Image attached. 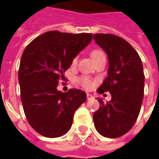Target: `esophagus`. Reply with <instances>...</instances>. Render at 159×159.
<instances>
[{
	"label": "esophagus",
	"instance_id": "34e87169",
	"mask_svg": "<svg viewBox=\"0 0 159 159\" xmlns=\"http://www.w3.org/2000/svg\"><path fill=\"white\" fill-rule=\"evenodd\" d=\"M86 95H87V99H88V100H89V99H91L93 98V95L90 94V93H87Z\"/></svg>",
	"mask_w": 159,
	"mask_h": 159
}]
</instances>
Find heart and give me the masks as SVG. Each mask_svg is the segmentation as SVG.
I'll return each instance as SVG.
<instances>
[{"label":"heart","mask_w":159,"mask_h":159,"mask_svg":"<svg viewBox=\"0 0 159 159\" xmlns=\"http://www.w3.org/2000/svg\"><path fill=\"white\" fill-rule=\"evenodd\" d=\"M90 55L93 61H94V60H96L97 59H99V58L102 57V56H104V52L100 50H92L90 53ZM76 64H77V58H74L73 60H72V66H75ZM78 81H79V83L83 86L84 88L87 89H89L92 88V86H93V83H92V82H91L88 78H86V77L80 78Z\"/></svg>","instance_id":"b5f03b06"}]
</instances>
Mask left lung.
Segmentation results:
<instances>
[{
	"mask_svg": "<svg viewBox=\"0 0 159 159\" xmlns=\"http://www.w3.org/2000/svg\"><path fill=\"white\" fill-rule=\"evenodd\" d=\"M93 39L108 55V77L97 89L109 92L111 100L99 98L93 113L94 127L99 134L114 139L129 132L139 114L144 93V74L137 51L123 38L113 34H95Z\"/></svg>",
	"mask_w": 159,
	"mask_h": 159,
	"instance_id": "obj_1",
	"label": "left lung"
}]
</instances>
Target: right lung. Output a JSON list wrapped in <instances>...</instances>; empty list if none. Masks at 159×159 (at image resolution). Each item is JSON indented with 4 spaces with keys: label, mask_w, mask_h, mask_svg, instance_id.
Listing matches in <instances>:
<instances>
[{
    "label": "right lung",
    "mask_w": 159,
    "mask_h": 159,
    "mask_svg": "<svg viewBox=\"0 0 159 159\" xmlns=\"http://www.w3.org/2000/svg\"><path fill=\"white\" fill-rule=\"evenodd\" d=\"M92 34H71L52 30L33 40L25 49L18 80L27 121L40 135L58 138L68 132L75 112L86 101L77 89L62 93L60 80L72 60L92 40Z\"/></svg>",
    "instance_id": "1"
}]
</instances>
